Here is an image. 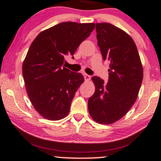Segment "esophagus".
<instances>
[{
	"mask_svg": "<svg viewBox=\"0 0 161 161\" xmlns=\"http://www.w3.org/2000/svg\"><path fill=\"white\" fill-rule=\"evenodd\" d=\"M84 78H85V81H89L91 79V76H89V75L85 74H84Z\"/></svg>",
	"mask_w": 161,
	"mask_h": 161,
	"instance_id": "obj_1",
	"label": "esophagus"
}]
</instances>
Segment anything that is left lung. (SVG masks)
Wrapping results in <instances>:
<instances>
[{"label": "left lung", "instance_id": "left-lung-1", "mask_svg": "<svg viewBox=\"0 0 161 161\" xmlns=\"http://www.w3.org/2000/svg\"><path fill=\"white\" fill-rule=\"evenodd\" d=\"M96 32L103 60L109 62L108 81L93 76L95 92L87 106L91 117L102 124L121 119L135 104L143 81V67L130 36L114 25L97 23Z\"/></svg>", "mask_w": 161, "mask_h": 161}]
</instances>
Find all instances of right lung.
<instances>
[{"instance_id": "right-lung-1", "label": "right lung", "mask_w": 161, "mask_h": 161, "mask_svg": "<svg viewBox=\"0 0 161 161\" xmlns=\"http://www.w3.org/2000/svg\"><path fill=\"white\" fill-rule=\"evenodd\" d=\"M94 26L93 23L62 22L40 32L30 45L22 73L32 105L45 119L58 120L69 114L84 76L63 67L64 58L74 56Z\"/></svg>"}]
</instances>
